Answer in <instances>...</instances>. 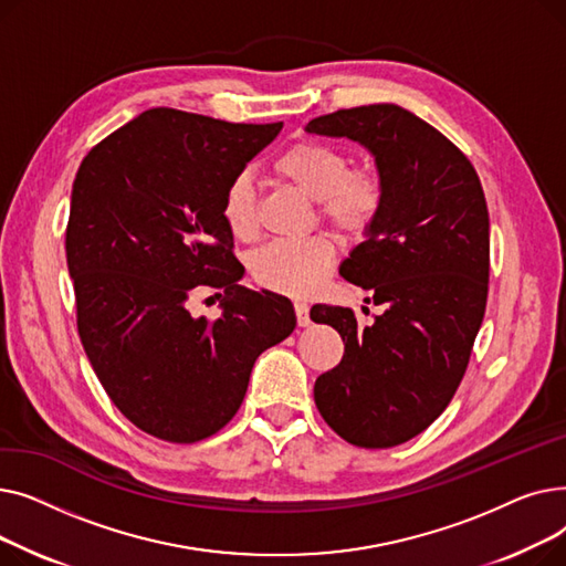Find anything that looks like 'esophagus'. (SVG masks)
<instances>
[{
	"label": "esophagus",
	"instance_id": "esophagus-1",
	"mask_svg": "<svg viewBox=\"0 0 566 566\" xmlns=\"http://www.w3.org/2000/svg\"><path fill=\"white\" fill-rule=\"evenodd\" d=\"M295 318H298V325L301 328H307V325L312 323L310 321V307H307V303H301V301H295Z\"/></svg>",
	"mask_w": 566,
	"mask_h": 566
}]
</instances>
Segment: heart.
<instances>
[{
  "label": "heart",
  "mask_w": 566,
  "mask_h": 566,
  "mask_svg": "<svg viewBox=\"0 0 566 566\" xmlns=\"http://www.w3.org/2000/svg\"><path fill=\"white\" fill-rule=\"evenodd\" d=\"M348 158L321 142H301L275 160V174L318 201L321 216L346 235H363L382 203L378 176L348 169ZM222 220L235 238L256 233V190L250 171L235 174L222 195ZM335 248L323 235L298 243H271L252 256V275L263 286L286 295H310L328 275Z\"/></svg>",
  "instance_id": "obj_1"
}]
</instances>
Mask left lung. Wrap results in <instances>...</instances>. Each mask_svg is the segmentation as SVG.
<instances>
[{
    "label": "left lung",
    "mask_w": 566,
    "mask_h": 566,
    "mask_svg": "<svg viewBox=\"0 0 566 566\" xmlns=\"http://www.w3.org/2000/svg\"><path fill=\"white\" fill-rule=\"evenodd\" d=\"M305 130L365 146L382 186L380 211L339 275L367 289L385 312L358 325L350 307H312V321L333 325L344 342L342 363L316 378L314 401L350 444L395 448L448 408L482 328L484 190L459 148L399 105L339 109Z\"/></svg>",
    "instance_id": "obj_1"
}]
</instances>
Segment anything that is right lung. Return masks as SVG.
Returning a JSON list of instances; mask_svg holds the SVG:
<instances>
[{
    "label": "right lung",
    "mask_w": 566,
    "mask_h": 566,
    "mask_svg": "<svg viewBox=\"0 0 566 566\" xmlns=\"http://www.w3.org/2000/svg\"><path fill=\"white\" fill-rule=\"evenodd\" d=\"M280 130L154 107L75 174L66 261L80 339L114 406L156 438L220 431L259 355L295 328L289 298L241 284L222 220L224 188ZM206 290L221 298L216 322L187 307Z\"/></svg>",
    "instance_id": "1"
}]
</instances>
